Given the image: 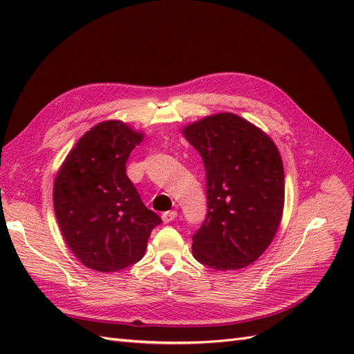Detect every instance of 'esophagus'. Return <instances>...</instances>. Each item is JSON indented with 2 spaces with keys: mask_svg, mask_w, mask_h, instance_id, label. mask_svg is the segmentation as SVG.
I'll list each match as a JSON object with an SVG mask.
<instances>
[{
  "mask_svg": "<svg viewBox=\"0 0 354 354\" xmlns=\"http://www.w3.org/2000/svg\"><path fill=\"white\" fill-rule=\"evenodd\" d=\"M177 217V212L176 211H167L162 214V220L164 223H171L173 220H176Z\"/></svg>",
  "mask_w": 354,
  "mask_h": 354,
  "instance_id": "34e87169",
  "label": "esophagus"
}]
</instances>
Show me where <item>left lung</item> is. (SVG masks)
<instances>
[{"label":"left lung","mask_w":354,"mask_h":354,"mask_svg":"<svg viewBox=\"0 0 354 354\" xmlns=\"http://www.w3.org/2000/svg\"><path fill=\"white\" fill-rule=\"evenodd\" d=\"M207 174V217L192 236L195 259L216 270H238L267 250L279 229L285 176L272 138L234 113L183 128Z\"/></svg>","instance_id":"8db88e82"}]
</instances>
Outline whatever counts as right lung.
Returning a JSON list of instances; mask_svg holds the SVG:
<instances>
[{"instance_id": "add662e5", "label": "right lung", "mask_w": 354, "mask_h": 354, "mask_svg": "<svg viewBox=\"0 0 354 354\" xmlns=\"http://www.w3.org/2000/svg\"><path fill=\"white\" fill-rule=\"evenodd\" d=\"M143 134L121 121H106L85 133L60 167L53 189L55 212L66 245L88 269L122 270L143 259L158 224L125 164Z\"/></svg>"}]
</instances>
